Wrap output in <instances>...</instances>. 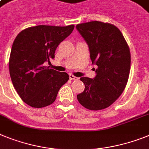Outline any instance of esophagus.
I'll return each instance as SVG.
<instances>
[{
	"label": "esophagus",
	"instance_id": "obj_1",
	"mask_svg": "<svg viewBox=\"0 0 149 149\" xmlns=\"http://www.w3.org/2000/svg\"><path fill=\"white\" fill-rule=\"evenodd\" d=\"M70 79L71 80H77V79H79L78 77H75L72 74H70Z\"/></svg>",
	"mask_w": 149,
	"mask_h": 149
}]
</instances>
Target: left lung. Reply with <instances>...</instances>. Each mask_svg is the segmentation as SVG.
Instances as JSON below:
<instances>
[{"label":"left lung","mask_w":149,"mask_h":149,"mask_svg":"<svg viewBox=\"0 0 149 149\" xmlns=\"http://www.w3.org/2000/svg\"><path fill=\"white\" fill-rule=\"evenodd\" d=\"M88 44L92 64H95L94 79L81 77L85 89L77 99L88 110L107 108L119 98L127 84L131 56L123 34L111 23L99 21L77 25Z\"/></svg>","instance_id":"1"}]
</instances>
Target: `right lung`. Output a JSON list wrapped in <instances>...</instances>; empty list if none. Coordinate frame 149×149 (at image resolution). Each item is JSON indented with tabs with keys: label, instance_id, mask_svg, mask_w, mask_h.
<instances>
[{
	"label": "right lung",
	"instance_id": "1",
	"mask_svg": "<svg viewBox=\"0 0 149 149\" xmlns=\"http://www.w3.org/2000/svg\"><path fill=\"white\" fill-rule=\"evenodd\" d=\"M74 25L36 26L21 31L12 45L9 70L15 89L23 101L40 108L54 102L61 87L69 79L67 72L44 66L54 58L57 46L68 37Z\"/></svg>",
	"mask_w": 149,
	"mask_h": 149
}]
</instances>
